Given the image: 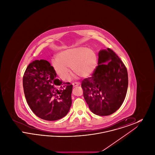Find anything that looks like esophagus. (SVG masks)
I'll return each mask as SVG.
<instances>
[{"label": "esophagus", "instance_id": "1", "mask_svg": "<svg viewBox=\"0 0 155 155\" xmlns=\"http://www.w3.org/2000/svg\"><path fill=\"white\" fill-rule=\"evenodd\" d=\"M80 84V82H74L73 83V87H76V86H78Z\"/></svg>", "mask_w": 155, "mask_h": 155}]
</instances>
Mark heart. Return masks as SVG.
I'll list each match as a JSON object with an SVG mask.
<instances>
[{
    "mask_svg": "<svg viewBox=\"0 0 155 155\" xmlns=\"http://www.w3.org/2000/svg\"><path fill=\"white\" fill-rule=\"evenodd\" d=\"M96 64V54L85 47L66 49L59 53L56 59L52 60L55 72L63 80L69 79L70 67L75 74L81 77H87L94 73Z\"/></svg>",
    "mask_w": 155,
    "mask_h": 155,
    "instance_id": "obj_1",
    "label": "heart"
}]
</instances>
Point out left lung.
<instances>
[{
    "instance_id": "1",
    "label": "left lung",
    "mask_w": 155,
    "mask_h": 155,
    "mask_svg": "<svg viewBox=\"0 0 155 155\" xmlns=\"http://www.w3.org/2000/svg\"><path fill=\"white\" fill-rule=\"evenodd\" d=\"M98 65L92 77L82 81L83 95L91 111L109 116L117 110L125 99L128 84L127 68L110 48L101 51Z\"/></svg>"
}]
</instances>
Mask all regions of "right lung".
Returning a JSON list of instances; mask_svg holds the SVG:
<instances>
[{
  "mask_svg": "<svg viewBox=\"0 0 155 155\" xmlns=\"http://www.w3.org/2000/svg\"><path fill=\"white\" fill-rule=\"evenodd\" d=\"M53 67L36 60L27 67L22 78L27 102L39 118L55 121L64 117L71 106L73 85L56 78Z\"/></svg>",
  "mask_w": 155,
  "mask_h": 155,
  "instance_id": "right-lung-1",
  "label": "right lung"
}]
</instances>
